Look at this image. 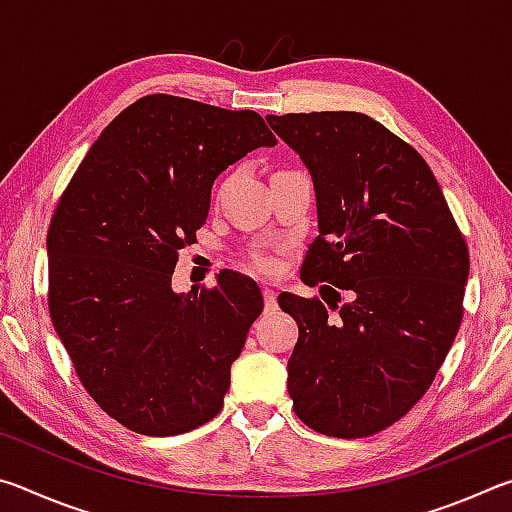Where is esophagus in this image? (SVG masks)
<instances>
[{"instance_id": "esophagus-1", "label": "esophagus", "mask_w": 512, "mask_h": 512, "mask_svg": "<svg viewBox=\"0 0 512 512\" xmlns=\"http://www.w3.org/2000/svg\"><path fill=\"white\" fill-rule=\"evenodd\" d=\"M262 293H264L266 311H275V307H277V293H275L271 287H264Z\"/></svg>"}]
</instances>
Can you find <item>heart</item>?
Segmentation results:
<instances>
[{
    "instance_id": "heart-1",
    "label": "heart",
    "mask_w": 512,
    "mask_h": 512,
    "mask_svg": "<svg viewBox=\"0 0 512 512\" xmlns=\"http://www.w3.org/2000/svg\"><path fill=\"white\" fill-rule=\"evenodd\" d=\"M257 266L264 268V271H273V262H268V259H259Z\"/></svg>"
}]
</instances>
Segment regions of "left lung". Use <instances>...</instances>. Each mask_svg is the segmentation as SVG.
<instances>
[{"label": "left lung", "mask_w": 512, "mask_h": 512, "mask_svg": "<svg viewBox=\"0 0 512 512\" xmlns=\"http://www.w3.org/2000/svg\"><path fill=\"white\" fill-rule=\"evenodd\" d=\"M314 180L318 237L300 280L318 298L282 293L298 323L289 395L298 418L334 438L391 427L427 393L463 318L470 253L422 155L363 112L268 115ZM325 298V296H323Z\"/></svg>", "instance_id": "1"}]
</instances>
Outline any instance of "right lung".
<instances>
[{
	"label": "right lung",
	"instance_id": "right-lung-1",
	"mask_svg": "<svg viewBox=\"0 0 512 512\" xmlns=\"http://www.w3.org/2000/svg\"><path fill=\"white\" fill-rule=\"evenodd\" d=\"M275 135L255 110L149 94L103 128L47 232L49 314L76 375L110 418L144 436L212 420L262 291L221 271L214 289H171L196 244L216 176Z\"/></svg>",
	"mask_w": 512,
	"mask_h": 512
}]
</instances>
